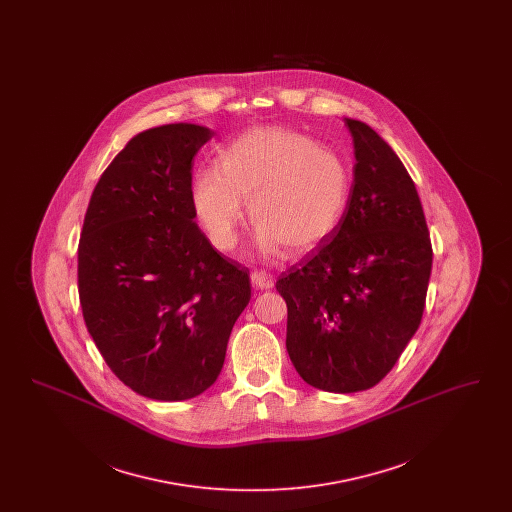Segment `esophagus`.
<instances>
[{"label":"esophagus","mask_w":512,"mask_h":512,"mask_svg":"<svg viewBox=\"0 0 512 512\" xmlns=\"http://www.w3.org/2000/svg\"><path fill=\"white\" fill-rule=\"evenodd\" d=\"M251 284L257 288V290H270L274 286V280L272 276L265 272V270H253L251 272Z\"/></svg>","instance_id":"1"}]
</instances>
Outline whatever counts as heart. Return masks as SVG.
<instances>
[{"label": "heart", "instance_id": "heart-1", "mask_svg": "<svg viewBox=\"0 0 512 512\" xmlns=\"http://www.w3.org/2000/svg\"><path fill=\"white\" fill-rule=\"evenodd\" d=\"M351 199V171L332 147L282 126L253 128L222 147L219 169L195 172L190 203L207 240L219 251L238 244L244 201L255 247L303 255L332 238Z\"/></svg>", "mask_w": 512, "mask_h": 512}]
</instances>
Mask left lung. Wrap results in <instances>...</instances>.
<instances>
[{"label":"left lung","instance_id":"1","mask_svg":"<svg viewBox=\"0 0 512 512\" xmlns=\"http://www.w3.org/2000/svg\"><path fill=\"white\" fill-rule=\"evenodd\" d=\"M355 149L338 232L284 272L286 349L317 390L376 386L420 326L432 272L430 232L401 159L368 124L345 119Z\"/></svg>","mask_w":512,"mask_h":512}]
</instances>
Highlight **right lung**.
Returning a JSON list of instances; mask_svg holds the SVG:
<instances>
[{
    "label": "right lung",
    "instance_id": "obj_1",
    "mask_svg": "<svg viewBox=\"0 0 512 512\" xmlns=\"http://www.w3.org/2000/svg\"><path fill=\"white\" fill-rule=\"evenodd\" d=\"M213 130L176 122L136 134L99 178L78 244L86 328L115 376L155 401L215 384L249 299V270L194 222L192 159Z\"/></svg>",
    "mask_w": 512,
    "mask_h": 512
}]
</instances>
